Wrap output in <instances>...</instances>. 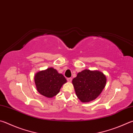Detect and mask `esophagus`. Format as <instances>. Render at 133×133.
<instances>
[{
  "label": "esophagus",
  "mask_w": 133,
  "mask_h": 133,
  "mask_svg": "<svg viewBox=\"0 0 133 133\" xmlns=\"http://www.w3.org/2000/svg\"><path fill=\"white\" fill-rule=\"evenodd\" d=\"M67 81H68V82H71L72 81L71 78H67Z\"/></svg>",
  "instance_id": "esophagus-1"
}]
</instances>
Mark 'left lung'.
Returning <instances> with one entry per match:
<instances>
[{
	"label": "left lung",
	"instance_id": "left-lung-1",
	"mask_svg": "<svg viewBox=\"0 0 133 133\" xmlns=\"http://www.w3.org/2000/svg\"><path fill=\"white\" fill-rule=\"evenodd\" d=\"M78 98L83 102H88L98 97L107 84V77L102 72L85 69L77 74L72 80Z\"/></svg>",
	"mask_w": 133,
	"mask_h": 133
}]
</instances>
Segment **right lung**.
Returning a JSON list of instances; mask_svg holds the SVG:
<instances>
[{
  "label": "right lung",
  "mask_w": 133,
  "mask_h": 133,
  "mask_svg": "<svg viewBox=\"0 0 133 133\" xmlns=\"http://www.w3.org/2000/svg\"><path fill=\"white\" fill-rule=\"evenodd\" d=\"M34 81L38 92L50 98L59 92L60 88L67 80L63 75L59 73L56 69L49 67L36 73Z\"/></svg>",
  "instance_id": "1"
}]
</instances>
